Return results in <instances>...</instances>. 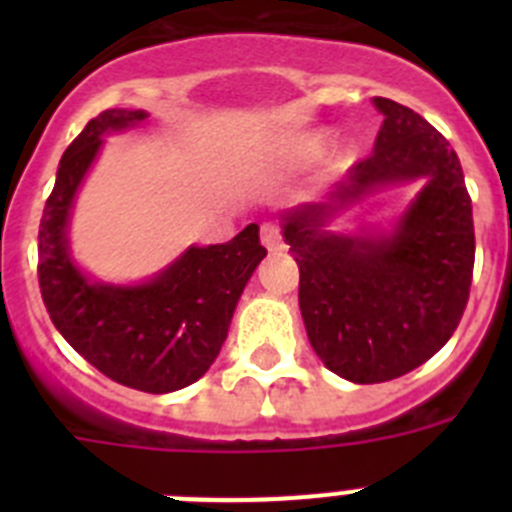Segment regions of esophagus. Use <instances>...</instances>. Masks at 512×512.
I'll return each mask as SVG.
<instances>
[{
	"label": "esophagus",
	"instance_id": "34e87169",
	"mask_svg": "<svg viewBox=\"0 0 512 512\" xmlns=\"http://www.w3.org/2000/svg\"><path fill=\"white\" fill-rule=\"evenodd\" d=\"M261 243H264L269 251H282L284 241H282V228L277 223H264L261 225Z\"/></svg>",
	"mask_w": 512,
	"mask_h": 512
}]
</instances>
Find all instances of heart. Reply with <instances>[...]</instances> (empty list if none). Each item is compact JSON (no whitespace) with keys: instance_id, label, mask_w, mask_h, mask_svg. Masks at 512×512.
<instances>
[{"instance_id":"heart-1","label":"heart","mask_w":512,"mask_h":512,"mask_svg":"<svg viewBox=\"0 0 512 512\" xmlns=\"http://www.w3.org/2000/svg\"><path fill=\"white\" fill-rule=\"evenodd\" d=\"M325 146H328V135L312 133V135H307V138H302L300 143H297L295 153L300 158H315L318 153L325 151Z\"/></svg>"}]
</instances>
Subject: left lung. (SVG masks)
Returning <instances> with one entry per match:
<instances>
[{
	"label": "left lung",
	"mask_w": 512,
	"mask_h": 512,
	"mask_svg": "<svg viewBox=\"0 0 512 512\" xmlns=\"http://www.w3.org/2000/svg\"><path fill=\"white\" fill-rule=\"evenodd\" d=\"M374 104L384 115L374 151L348 169L330 202L284 217L310 346L330 372L356 384L390 382L431 359L454 336L474 271L472 197L459 156L410 107L384 97ZM420 175L429 184L390 239L322 230L336 204Z\"/></svg>",
	"instance_id": "1"
}]
</instances>
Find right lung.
Returning <instances> with one entry per match:
<instances>
[{
    "mask_svg": "<svg viewBox=\"0 0 512 512\" xmlns=\"http://www.w3.org/2000/svg\"><path fill=\"white\" fill-rule=\"evenodd\" d=\"M143 110H104L74 138L38 230V282L45 310L66 341L94 369L140 392L164 395L197 382L217 359L233 310L253 269L266 256L251 223L220 246L189 248L140 287L87 282L66 251L71 202L102 146V133L128 128Z\"/></svg>",
    "mask_w": 512,
    "mask_h": 512,
    "instance_id": "obj_1",
    "label": "right lung"
}]
</instances>
